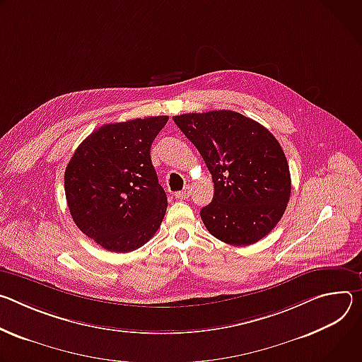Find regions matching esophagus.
<instances>
[{
    "label": "esophagus",
    "instance_id": "esophagus-1",
    "mask_svg": "<svg viewBox=\"0 0 362 362\" xmlns=\"http://www.w3.org/2000/svg\"><path fill=\"white\" fill-rule=\"evenodd\" d=\"M189 195H191V189H189V187H188V185H187V187H184V189H182V191L175 192V198H178V199H187Z\"/></svg>",
    "mask_w": 362,
    "mask_h": 362
}]
</instances>
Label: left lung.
I'll return each mask as SVG.
<instances>
[{
	"mask_svg": "<svg viewBox=\"0 0 362 362\" xmlns=\"http://www.w3.org/2000/svg\"><path fill=\"white\" fill-rule=\"evenodd\" d=\"M202 153L213 177V202L199 211L206 228L231 246H249L282 218L291 173L277 139L256 120L234 110L174 116Z\"/></svg>",
	"mask_w": 362,
	"mask_h": 362,
	"instance_id": "8db88e82",
	"label": "left lung"
}]
</instances>
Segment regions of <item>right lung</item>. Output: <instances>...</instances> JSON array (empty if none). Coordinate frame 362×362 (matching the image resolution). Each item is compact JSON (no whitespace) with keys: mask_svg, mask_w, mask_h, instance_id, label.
<instances>
[{"mask_svg":"<svg viewBox=\"0 0 362 362\" xmlns=\"http://www.w3.org/2000/svg\"><path fill=\"white\" fill-rule=\"evenodd\" d=\"M168 116L107 124L77 146L64 173L76 226L103 249H139L163 223L168 199L151 160V145Z\"/></svg>","mask_w":362,"mask_h":362,"instance_id":"obj_1","label":"right lung"}]
</instances>
